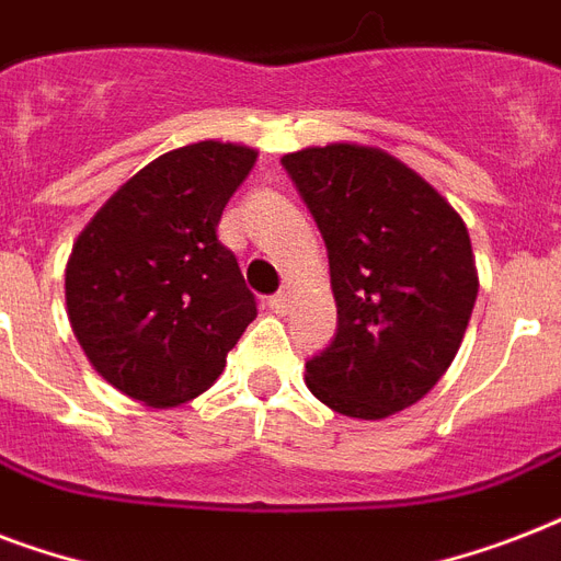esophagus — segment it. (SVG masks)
Here are the masks:
<instances>
[{"instance_id": "34e87169", "label": "esophagus", "mask_w": 561, "mask_h": 561, "mask_svg": "<svg viewBox=\"0 0 561 561\" xmlns=\"http://www.w3.org/2000/svg\"><path fill=\"white\" fill-rule=\"evenodd\" d=\"M288 306H290V288H288V285H285V288L276 294V297L267 299V308H271V311H276V314H285V311H288Z\"/></svg>"}]
</instances>
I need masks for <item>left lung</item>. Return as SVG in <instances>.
Returning a JSON list of instances; mask_svg holds the SVG:
<instances>
[{
	"instance_id": "left-lung-1",
	"label": "left lung",
	"mask_w": 561,
	"mask_h": 561,
	"mask_svg": "<svg viewBox=\"0 0 561 561\" xmlns=\"http://www.w3.org/2000/svg\"><path fill=\"white\" fill-rule=\"evenodd\" d=\"M329 250L337 334L306 364L334 413L387 419L451 367L478 299L469 229L392 153L332 142L285 153Z\"/></svg>"
}]
</instances>
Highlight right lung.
<instances>
[{"label":"right lung","instance_id":"1","mask_svg":"<svg viewBox=\"0 0 561 561\" xmlns=\"http://www.w3.org/2000/svg\"><path fill=\"white\" fill-rule=\"evenodd\" d=\"M255 148L183 145L101 206L66 262V314L92 369L148 408H178L218 381L255 320L218 220Z\"/></svg>","mask_w":561,"mask_h":561}]
</instances>
